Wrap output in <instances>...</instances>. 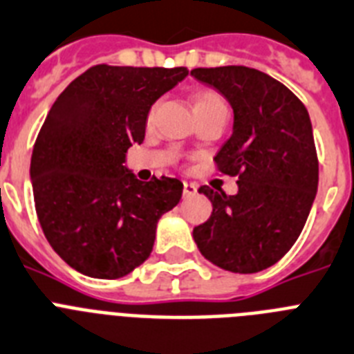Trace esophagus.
I'll use <instances>...</instances> for the list:
<instances>
[{"instance_id":"34e87169","label":"esophagus","mask_w":354,"mask_h":354,"mask_svg":"<svg viewBox=\"0 0 354 354\" xmlns=\"http://www.w3.org/2000/svg\"><path fill=\"white\" fill-rule=\"evenodd\" d=\"M196 194H198V185L196 183H189V181H183V196L185 198H192Z\"/></svg>"}]
</instances>
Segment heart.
Returning a JSON list of instances; mask_svg holds the SVG:
<instances>
[{
	"label": "heart",
	"mask_w": 354,
	"mask_h": 354,
	"mask_svg": "<svg viewBox=\"0 0 354 354\" xmlns=\"http://www.w3.org/2000/svg\"><path fill=\"white\" fill-rule=\"evenodd\" d=\"M215 106H223L226 109V103L215 91H201L194 96V110L203 109H215ZM151 118V115H149Z\"/></svg>",
	"instance_id": "heart-1"
}]
</instances>
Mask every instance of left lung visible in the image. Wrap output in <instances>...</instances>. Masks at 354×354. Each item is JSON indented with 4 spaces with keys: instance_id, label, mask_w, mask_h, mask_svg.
Returning <instances> with one entry per match:
<instances>
[{
    "instance_id": "obj_1",
    "label": "left lung",
    "mask_w": 354,
    "mask_h": 354,
    "mask_svg": "<svg viewBox=\"0 0 354 354\" xmlns=\"http://www.w3.org/2000/svg\"><path fill=\"white\" fill-rule=\"evenodd\" d=\"M190 75L232 104V137L214 160L221 173L239 176L235 196L199 187L214 208L192 235L214 266L258 272L294 245L317 194L319 162L308 110L278 80L251 67H199Z\"/></svg>"
}]
</instances>
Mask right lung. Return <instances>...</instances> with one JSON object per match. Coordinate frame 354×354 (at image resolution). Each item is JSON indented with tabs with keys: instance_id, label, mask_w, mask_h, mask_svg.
Wrapping results in <instances>:
<instances>
[{
	"instance_id": "right-lung-1",
	"label": "right lung",
	"mask_w": 354,
	"mask_h": 354,
	"mask_svg": "<svg viewBox=\"0 0 354 354\" xmlns=\"http://www.w3.org/2000/svg\"><path fill=\"white\" fill-rule=\"evenodd\" d=\"M187 75V67L101 64L49 110L30 164L35 210L51 248L82 274H130L151 254L160 217L180 203V180L144 183L124 162L144 140L151 104Z\"/></svg>"
}]
</instances>
